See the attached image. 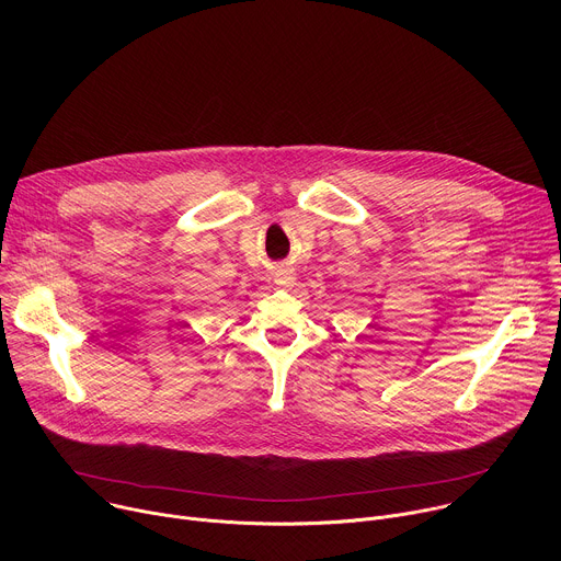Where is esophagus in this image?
<instances>
[{
	"label": "esophagus",
	"instance_id": "34e87169",
	"mask_svg": "<svg viewBox=\"0 0 561 561\" xmlns=\"http://www.w3.org/2000/svg\"><path fill=\"white\" fill-rule=\"evenodd\" d=\"M275 284L277 286H293L295 284V273H293V268L290 266H286V264H279V266H275Z\"/></svg>",
	"mask_w": 561,
	"mask_h": 561
}]
</instances>
